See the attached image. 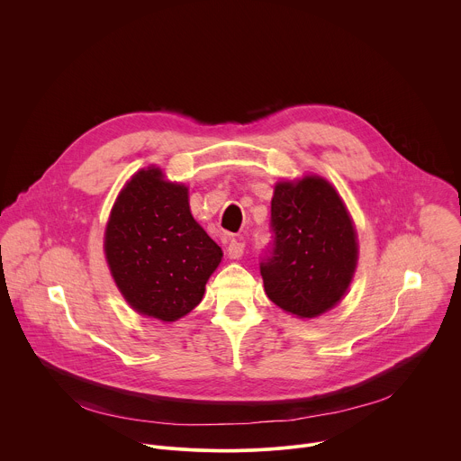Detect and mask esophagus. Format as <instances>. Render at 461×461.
<instances>
[{"instance_id": "obj_1", "label": "esophagus", "mask_w": 461, "mask_h": 461, "mask_svg": "<svg viewBox=\"0 0 461 461\" xmlns=\"http://www.w3.org/2000/svg\"><path fill=\"white\" fill-rule=\"evenodd\" d=\"M228 255H230V258H240L244 255V242L231 239L228 244Z\"/></svg>"}]
</instances>
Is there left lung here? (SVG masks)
I'll return each instance as SVG.
<instances>
[{
  "mask_svg": "<svg viewBox=\"0 0 461 461\" xmlns=\"http://www.w3.org/2000/svg\"><path fill=\"white\" fill-rule=\"evenodd\" d=\"M270 230L258 262L270 301L297 317L336 306L357 260L356 231L336 189L319 176L277 184Z\"/></svg>",
  "mask_w": 461,
  "mask_h": 461,
  "instance_id": "8db88e82",
  "label": "left lung"
}]
</instances>
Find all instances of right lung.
<instances>
[{
  "instance_id": "right-lung-1",
  "label": "right lung",
  "mask_w": 461,
  "mask_h": 461,
  "mask_svg": "<svg viewBox=\"0 0 461 461\" xmlns=\"http://www.w3.org/2000/svg\"><path fill=\"white\" fill-rule=\"evenodd\" d=\"M116 286L137 312L176 321L203 301L222 249L194 222L187 187L142 169L122 189L105 230Z\"/></svg>"
}]
</instances>
